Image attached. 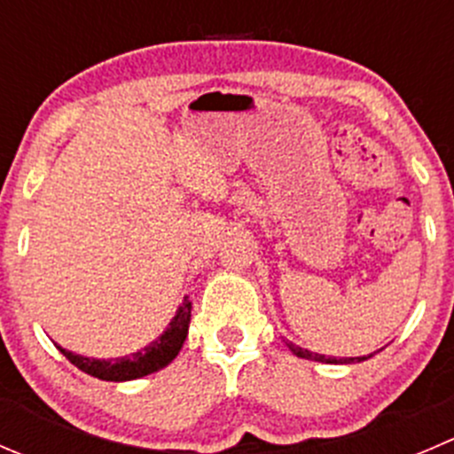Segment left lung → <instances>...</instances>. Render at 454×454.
<instances>
[{
    "instance_id": "8db88e82",
    "label": "left lung",
    "mask_w": 454,
    "mask_h": 454,
    "mask_svg": "<svg viewBox=\"0 0 454 454\" xmlns=\"http://www.w3.org/2000/svg\"><path fill=\"white\" fill-rule=\"evenodd\" d=\"M288 348L293 350V353L297 355V357H301V359H310V362H321V364H355V362H364V359L372 357V355H368V357L337 359V357H325V355H315V353H310V350H303V348H299V346H294V344H288Z\"/></svg>"
}]
</instances>
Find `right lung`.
<instances>
[{
	"mask_svg": "<svg viewBox=\"0 0 454 454\" xmlns=\"http://www.w3.org/2000/svg\"><path fill=\"white\" fill-rule=\"evenodd\" d=\"M191 310L192 303L191 299H184L182 306H179L177 315L170 321V325L166 328V333L160 339H155L151 346L142 348L139 353L129 355V357L120 359H90L82 357V355H74L70 350L59 348V353L68 359L73 366H77L79 371L88 372V375L97 377V380L104 381H130L139 380L144 375H151L157 372L160 368L168 366L175 357L182 350L184 341H186L188 334V324H191Z\"/></svg>",
	"mask_w": 454,
	"mask_h": 454,
	"instance_id": "add662e5",
	"label": "right lung"
}]
</instances>
